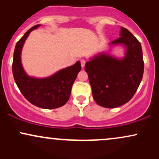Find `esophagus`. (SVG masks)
<instances>
[{
	"label": "esophagus",
	"instance_id": "esophagus-1",
	"mask_svg": "<svg viewBox=\"0 0 159 159\" xmlns=\"http://www.w3.org/2000/svg\"><path fill=\"white\" fill-rule=\"evenodd\" d=\"M85 63H86V61H85V60H84V59L81 60V65L82 68H84V67Z\"/></svg>",
	"mask_w": 159,
	"mask_h": 159
}]
</instances>
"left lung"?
Here are the masks:
<instances>
[{"instance_id":"left-lung-1","label":"left lung","mask_w":159,"mask_h":159,"mask_svg":"<svg viewBox=\"0 0 159 159\" xmlns=\"http://www.w3.org/2000/svg\"><path fill=\"white\" fill-rule=\"evenodd\" d=\"M120 36L109 45H123L125 48L124 57L118 58L108 52H101L85 64L95 102L107 108L127 103L143 78L144 63L140 42L125 27H121Z\"/></svg>"}]
</instances>
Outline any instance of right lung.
<instances>
[{
  "mask_svg": "<svg viewBox=\"0 0 159 159\" xmlns=\"http://www.w3.org/2000/svg\"><path fill=\"white\" fill-rule=\"evenodd\" d=\"M41 26L36 25L25 33L16 45L12 62V74L21 93L28 102L44 109L57 108L69 100L72 84L81 71L80 61L62 69L46 78L29 76L22 66L21 59L23 45L32 30Z\"/></svg>",
  "mask_w": 159,
  "mask_h": 159,
  "instance_id": "add662e5",
  "label": "right lung"
}]
</instances>
